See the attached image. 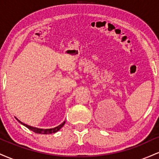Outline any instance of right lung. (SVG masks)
Segmentation results:
<instances>
[{
    "label": "right lung",
    "instance_id": "obj_1",
    "mask_svg": "<svg viewBox=\"0 0 159 159\" xmlns=\"http://www.w3.org/2000/svg\"><path fill=\"white\" fill-rule=\"evenodd\" d=\"M18 120V121L20 123L22 124V125H25V126H26L27 129H29L30 130L33 131L35 133H37V134H52V133H55L57 132V131H59L60 129H61L62 127L63 126V125L65 124V122H63V123L61 124L60 125H58V126H57L55 128H53V129H38V128H34V127H32V126H30V125H27L26 124L21 123L20 120H19L18 119H16Z\"/></svg>",
    "mask_w": 159,
    "mask_h": 159
}]
</instances>
